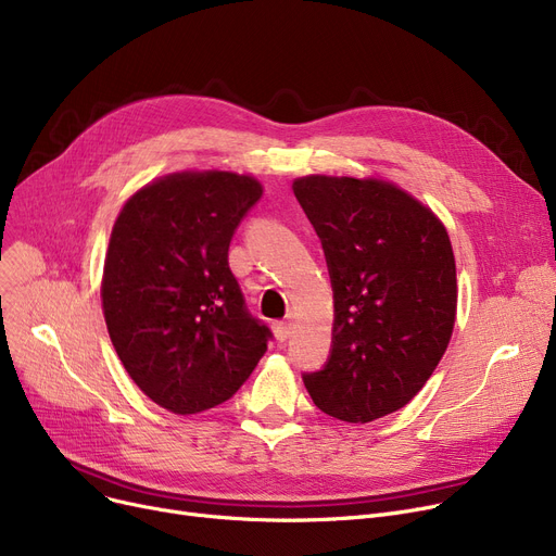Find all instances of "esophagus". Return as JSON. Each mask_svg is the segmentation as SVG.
Masks as SVG:
<instances>
[{"mask_svg": "<svg viewBox=\"0 0 556 556\" xmlns=\"http://www.w3.org/2000/svg\"><path fill=\"white\" fill-rule=\"evenodd\" d=\"M273 331H275V338L283 342V340H288L290 336H293L295 325H293V323H283V319H281V323H275V325H273Z\"/></svg>", "mask_w": 556, "mask_h": 556, "instance_id": "esophagus-1", "label": "esophagus"}]
</instances>
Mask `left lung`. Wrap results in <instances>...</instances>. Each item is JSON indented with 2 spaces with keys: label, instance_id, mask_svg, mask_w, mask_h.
<instances>
[{
  "label": "left lung",
  "instance_id": "8db88e82",
  "mask_svg": "<svg viewBox=\"0 0 556 556\" xmlns=\"http://www.w3.org/2000/svg\"><path fill=\"white\" fill-rule=\"evenodd\" d=\"M295 198L315 227L333 286L331 358L304 374L319 410L369 424L410 403L440 365L457 315L444 223L381 178L304 175Z\"/></svg>",
  "mask_w": 556,
  "mask_h": 556
}]
</instances>
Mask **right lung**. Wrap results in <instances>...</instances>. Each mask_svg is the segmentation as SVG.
Wrapping results in <instances>:
<instances>
[{"label":"right lung","instance_id":"1","mask_svg":"<svg viewBox=\"0 0 556 556\" xmlns=\"http://www.w3.org/2000/svg\"><path fill=\"white\" fill-rule=\"evenodd\" d=\"M263 185L233 170L168 173L116 216L101 302L114 352L135 386L173 415H198L237 392L266 354L229 270V241Z\"/></svg>","mask_w":556,"mask_h":556}]
</instances>
